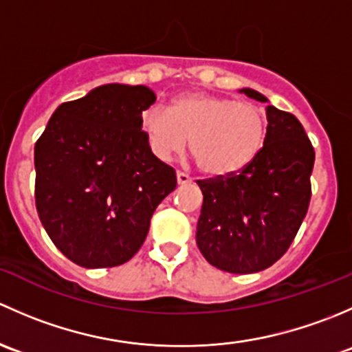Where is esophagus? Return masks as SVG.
I'll return each instance as SVG.
<instances>
[{"mask_svg":"<svg viewBox=\"0 0 352 352\" xmlns=\"http://www.w3.org/2000/svg\"><path fill=\"white\" fill-rule=\"evenodd\" d=\"M190 182H192V179H190L186 172H177V184H179V186H187V184Z\"/></svg>","mask_w":352,"mask_h":352,"instance_id":"obj_1","label":"esophagus"}]
</instances>
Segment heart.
Instances as JSON below:
<instances>
[{
  "label": "heart",
  "mask_w": 352,
  "mask_h": 352,
  "mask_svg": "<svg viewBox=\"0 0 352 352\" xmlns=\"http://www.w3.org/2000/svg\"><path fill=\"white\" fill-rule=\"evenodd\" d=\"M140 126L150 151L162 162L182 153L190 140V153L204 175L228 177L262 150L267 119L248 102L189 91L173 98L168 110L144 109Z\"/></svg>",
  "instance_id": "obj_1"
}]
</instances>
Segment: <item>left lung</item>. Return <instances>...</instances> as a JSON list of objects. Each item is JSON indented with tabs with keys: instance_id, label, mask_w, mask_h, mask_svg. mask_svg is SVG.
Here are the masks:
<instances>
[{
	"instance_id": "obj_1",
	"label": "left lung",
	"mask_w": 352,
	"mask_h": 352,
	"mask_svg": "<svg viewBox=\"0 0 352 352\" xmlns=\"http://www.w3.org/2000/svg\"><path fill=\"white\" fill-rule=\"evenodd\" d=\"M242 94L267 104L252 88ZM264 146L235 175L197 180L202 190L196 242L206 261L221 271L252 274L285 255L311 197L315 151L293 113L265 107Z\"/></svg>"
}]
</instances>
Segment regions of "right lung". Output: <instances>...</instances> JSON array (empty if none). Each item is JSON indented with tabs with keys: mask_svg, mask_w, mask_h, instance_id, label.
<instances>
[{
	"mask_svg": "<svg viewBox=\"0 0 352 352\" xmlns=\"http://www.w3.org/2000/svg\"><path fill=\"white\" fill-rule=\"evenodd\" d=\"M156 95L109 83L54 110L35 143V206L52 243L87 269L116 267L141 248L175 170L148 148L140 116Z\"/></svg>",
	"mask_w": 352,
	"mask_h": 352,
	"instance_id": "right-lung-1",
	"label": "right lung"
}]
</instances>
